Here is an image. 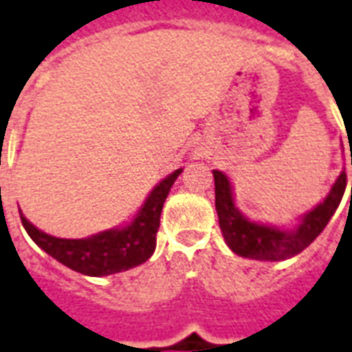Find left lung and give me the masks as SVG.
<instances>
[{
  "label": "left lung",
  "mask_w": 352,
  "mask_h": 352,
  "mask_svg": "<svg viewBox=\"0 0 352 352\" xmlns=\"http://www.w3.org/2000/svg\"><path fill=\"white\" fill-rule=\"evenodd\" d=\"M212 175H214L216 212H218V222L223 239L236 256L259 259V261H282L308 248L334 216L347 186V173L342 171L329 196L314 210H309L308 214L302 216L300 226L295 231H282L265 223L250 222L248 218H244L233 203V192L228 177L218 169L212 171Z\"/></svg>",
  "instance_id": "1"
}]
</instances>
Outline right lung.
I'll return each instance as SVG.
<instances>
[{
  "label": "right lung",
  "mask_w": 352,
  "mask_h": 352,
  "mask_svg": "<svg viewBox=\"0 0 352 352\" xmlns=\"http://www.w3.org/2000/svg\"><path fill=\"white\" fill-rule=\"evenodd\" d=\"M181 171L183 169H177L162 183L156 184L136 218L126 228L102 231L87 239H57L37 229L22 216L23 228L37 242L38 248L80 274L108 276L123 272L153 256L164 201Z\"/></svg>",
  "instance_id": "add662e5"
}]
</instances>
